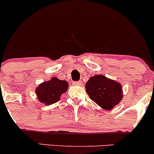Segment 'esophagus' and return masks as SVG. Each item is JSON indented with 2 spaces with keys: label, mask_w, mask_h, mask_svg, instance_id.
Instances as JSON below:
<instances>
[{
  "label": "esophagus",
  "mask_w": 154,
  "mask_h": 154,
  "mask_svg": "<svg viewBox=\"0 0 154 154\" xmlns=\"http://www.w3.org/2000/svg\"><path fill=\"white\" fill-rule=\"evenodd\" d=\"M82 81H77V82H73L74 85H82Z\"/></svg>",
  "instance_id": "obj_1"
}]
</instances>
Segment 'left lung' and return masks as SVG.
Returning <instances> with one entry per match:
<instances>
[{"instance_id":"1","label":"left lung","mask_w":154,"mask_h":154,"mask_svg":"<svg viewBox=\"0 0 154 154\" xmlns=\"http://www.w3.org/2000/svg\"><path fill=\"white\" fill-rule=\"evenodd\" d=\"M122 86L105 76H93L85 84V90L92 100L106 110H111L122 99Z\"/></svg>"}]
</instances>
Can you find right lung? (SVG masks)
Returning a JSON list of instances; mask_svg holds the SVG:
<instances>
[{
  "label": "right lung",
  "instance_id": "1",
  "mask_svg": "<svg viewBox=\"0 0 154 154\" xmlns=\"http://www.w3.org/2000/svg\"><path fill=\"white\" fill-rule=\"evenodd\" d=\"M69 84L66 80L52 77L51 80L39 85L36 88L35 93L40 103L51 105L61 99L60 96L66 93Z\"/></svg>",
  "mask_w": 154,
  "mask_h": 154
}]
</instances>
